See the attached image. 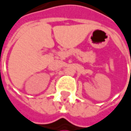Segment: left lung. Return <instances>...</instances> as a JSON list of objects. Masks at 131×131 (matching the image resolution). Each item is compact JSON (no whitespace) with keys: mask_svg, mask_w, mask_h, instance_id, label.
Instances as JSON below:
<instances>
[{"mask_svg":"<svg viewBox=\"0 0 131 131\" xmlns=\"http://www.w3.org/2000/svg\"><path fill=\"white\" fill-rule=\"evenodd\" d=\"M130 74H131V72H130Z\"/></svg>","mask_w":131,"mask_h":131,"instance_id":"obj_1","label":"left lung"}]
</instances>
